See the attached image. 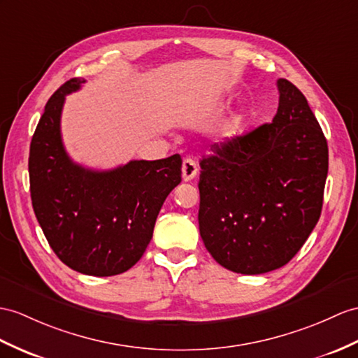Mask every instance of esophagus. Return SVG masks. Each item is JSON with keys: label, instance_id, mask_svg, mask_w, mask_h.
Listing matches in <instances>:
<instances>
[{"label": "esophagus", "instance_id": "1", "mask_svg": "<svg viewBox=\"0 0 358 358\" xmlns=\"http://www.w3.org/2000/svg\"><path fill=\"white\" fill-rule=\"evenodd\" d=\"M197 164L194 159L191 158H185L184 162H182V179L185 182L193 180L197 174Z\"/></svg>", "mask_w": 358, "mask_h": 358}]
</instances>
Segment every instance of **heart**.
I'll return each mask as SVG.
<instances>
[{
	"instance_id": "1",
	"label": "heart",
	"mask_w": 358,
	"mask_h": 358,
	"mask_svg": "<svg viewBox=\"0 0 358 358\" xmlns=\"http://www.w3.org/2000/svg\"><path fill=\"white\" fill-rule=\"evenodd\" d=\"M246 123V112H235L232 115L224 121V123L217 130V141L220 144H229L235 141L241 134L243 127Z\"/></svg>"
}]
</instances>
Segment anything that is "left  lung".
<instances>
[{"label": "left lung", "mask_w": 358, "mask_h": 358, "mask_svg": "<svg viewBox=\"0 0 358 358\" xmlns=\"http://www.w3.org/2000/svg\"><path fill=\"white\" fill-rule=\"evenodd\" d=\"M272 123L200 161V237L220 266L259 275L285 266L315 229L324 203L328 144L307 99L280 78Z\"/></svg>", "instance_id": "8db88e82"}]
</instances>
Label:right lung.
Instances as JSON below:
<instances>
[{"label": "right lung", "mask_w": 358, "mask_h": 358, "mask_svg": "<svg viewBox=\"0 0 358 358\" xmlns=\"http://www.w3.org/2000/svg\"><path fill=\"white\" fill-rule=\"evenodd\" d=\"M85 78L65 82L45 104L30 144L31 205L43 235L64 264L91 276L126 272L143 257L156 217L180 184L179 155L85 169L69 158L60 135L65 95Z\"/></svg>", "instance_id": "1"}]
</instances>
